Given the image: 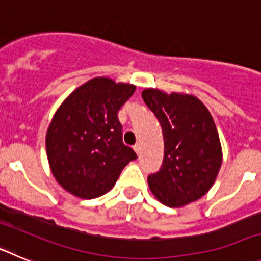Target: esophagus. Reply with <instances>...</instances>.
Listing matches in <instances>:
<instances>
[{"label": "esophagus", "instance_id": "obj_1", "mask_svg": "<svg viewBox=\"0 0 261 261\" xmlns=\"http://www.w3.org/2000/svg\"><path fill=\"white\" fill-rule=\"evenodd\" d=\"M133 149H135L136 153L140 154V150H141V146H140V144H136L135 146H133Z\"/></svg>", "mask_w": 261, "mask_h": 261}]
</instances>
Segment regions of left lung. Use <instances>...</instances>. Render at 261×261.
Returning a JSON list of instances; mask_svg holds the SVG:
<instances>
[{
  "label": "left lung",
  "instance_id": "8db88e82",
  "mask_svg": "<svg viewBox=\"0 0 261 261\" xmlns=\"http://www.w3.org/2000/svg\"><path fill=\"white\" fill-rule=\"evenodd\" d=\"M142 99L162 126L165 154L158 172L147 176L150 191L162 204L179 208L211 190L221 163L220 136L208 108L187 94L146 89Z\"/></svg>",
  "mask_w": 261,
  "mask_h": 261
}]
</instances>
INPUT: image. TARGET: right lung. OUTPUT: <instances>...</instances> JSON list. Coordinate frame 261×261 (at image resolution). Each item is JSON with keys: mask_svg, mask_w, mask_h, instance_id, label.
Returning a JSON list of instances; mask_svg holds the SVG:
<instances>
[{"mask_svg": "<svg viewBox=\"0 0 261 261\" xmlns=\"http://www.w3.org/2000/svg\"><path fill=\"white\" fill-rule=\"evenodd\" d=\"M136 86L106 77L87 81L62 102L47 130L48 162L60 186L81 199H95L137 158L124 145L117 119Z\"/></svg>", "mask_w": 261, "mask_h": 261, "instance_id": "1", "label": "right lung"}]
</instances>
